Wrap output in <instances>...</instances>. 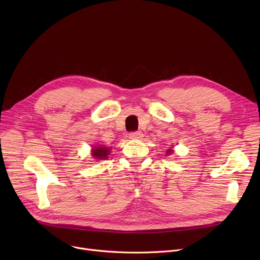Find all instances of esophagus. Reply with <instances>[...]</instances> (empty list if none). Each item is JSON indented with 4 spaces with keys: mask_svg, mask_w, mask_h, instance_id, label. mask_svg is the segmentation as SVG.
<instances>
[{
    "mask_svg": "<svg viewBox=\"0 0 260 260\" xmlns=\"http://www.w3.org/2000/svg\"><path fill=\"white\" fill-rule=\"evenodd\" d=\"M128 137L131 139H142L143 137V134L141 132H133V133H129L128 134Z\"/></svg>",
    "mask_w": 260,
    "mask_h": 260,
    "instance_id": "esophagus-1",
    "label": "esophagus"
}]
</instances>
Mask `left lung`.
I'll list each match as a JSON object with an SVG mask.
<instances>
[{"label": "left lung", "instance_id": "left-lung-1", "mask_svg": "<svg viewBox=\"0 0 260 260\" xmlns=\"http://www.w3.org/2000/svg\"><path fill=\"white\" fill-rule=\"evenodd\" d=\"M172 152H173V151H172V148H170V149H168V151H167V154H169V155H170V154H172Z\"/></svg>", "mask_w": 260, "mask_h": 260}]
</instances>
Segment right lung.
<instances>
[{
  "label": "right lung",
  "mask_w": 260,
  "mask_h": 260,
  "mask_svg": "<svg viewBox=\"0 0 260 260\" xmlns=\"http://www.w3.org/2000/svg\"><path fill=\"white\" fill-rule=\"evenodd\" d=\"M111 153V148L99 145V146H94L91 151V156L95 160H104L108 158L107 156Z\"/></svg>",
  "instance_id": "obj_1"
}]
</instances>
